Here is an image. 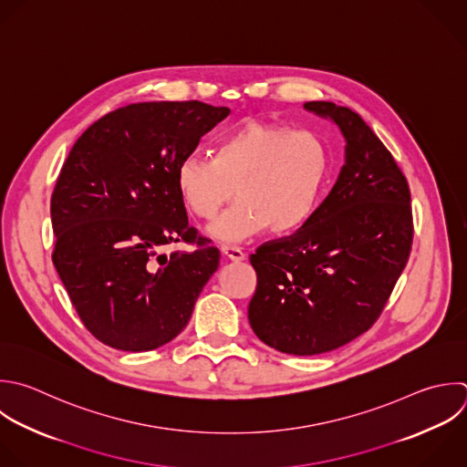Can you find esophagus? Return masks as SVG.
I'll return each mask as SVG.
<instances>
[{
    "label": "esophagus",
    "instance_id": "1",
    "mask_svg": "<svg viewBox=\"0 0 467 467\" xmlns=\"http://www.w3.org/2000/svg\"><path fill=\"white\" fill-rule=\"evenodd\" d=\"M221 252H223V255L224 257H228L230 261H234V263H241V261H244V254L237 248V246H221Z\"/></svg>",
    "mask_w": 467,
    "mask_h": 467
}]
</instances>
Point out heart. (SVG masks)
I'll use <instances>...</instances> for the list:
<instances>
[{
  "mask_svg": "<svg viewBox=\"0 0 467 467\" xmlns=\"http://www.w3.org/2000/svg\"><path fill=\"white\" fill-rule=\"evenodd\" d=\"M328 168L330 150L319 133L254 120L223 137L212 159L184 157L175 184L186 210L202 221H212L235 190L237 202L210 235L239 243L265 228L286 234L303 226L319 204Z\"/></svg>",
  "mask_w": 467,
  "mask_h": 467,
  "instance_id": "obj_1",
  "label": "heart"
}]
</instances>
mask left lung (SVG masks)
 <instances>
[{
	"mask_svg": "<svg viewBox=\"0 0 467 467\" xmlns=\"http://www.w3.org/2000/svg\"><path fill=\"white\" fill-rule=\"evenodd\" d=\"M345 137V164L312 217L250 255L257 274L248 319L268 347L314 356L367 332L412 244L410 192L390 151L348 108L306 102Z\"/></svg>",
	"mask_w": 467,
	"mask_h": 467,
	"instance_id": "1",
	"label": "left lung"
}]
</instances>
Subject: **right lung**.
Returning <instances> with one entry per match:
<instances>
[{
  "mask_svg": "<svg viewBox=\"0 0 467 467\" xmlns=\"http://www.w3.org/2000/svg\"><path fill=\"white\" fill-rule=\"evenodd\" d=\"M228 108L142 102L75 142L51 197L53 263L86 328L126 352L162 347L188 325L221 254L188 224L175 173ZM182 240L196 248L170 256Z\"/></svg>",
  "mask_w": 467,
  "mask_h": 467,
  "instance_id": "right-lung-1",
  "label": "right lung"
}]
</instances>
